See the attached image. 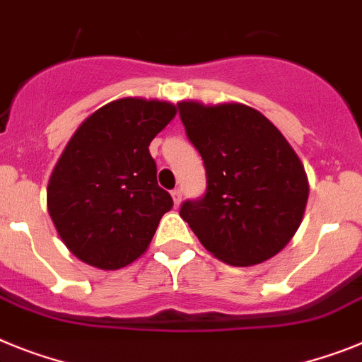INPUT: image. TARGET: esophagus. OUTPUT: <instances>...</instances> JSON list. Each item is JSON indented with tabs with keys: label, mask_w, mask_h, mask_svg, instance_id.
<instances>
[{
	"label": "esophagus",
	"mask_w": 362,
	"mask_h": 362,
	"mask_svg": "<svg viewBox=\"0 0 362 362\" xmlns=\"http://www.w3.org/2000/svg\"><path fill=\"white\" fill-rule=\"evenodd\" d=\"M171 197H173V204H175V207L180 206V202H182V191L180 189H175L171 193Z\"/></svg>",
	"instance_id": "1"
}]
</instances>
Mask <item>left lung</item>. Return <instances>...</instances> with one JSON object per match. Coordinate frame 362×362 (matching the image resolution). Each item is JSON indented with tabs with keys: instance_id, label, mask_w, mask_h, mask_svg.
Returning <instances> with one entry per match:
<instances>
[{
	"instance_id": "obj_1",
	"label": "left lung",
	"mask_w": 362,
	"mask_h": 362,
	"mask_svg": "<svg viewBox=\"0 0 362 362\" xmlns=\"http://www.w3.org/2000/svg\"><path fill=\"white\" fill-rule=\"evenodd\" d=\"M182 124L206 165L202 200L180 207L202 246L231 266L275 257L306 211V171L282 133L257 109L224 102H178Z\"/></svg>"
}]
</instances>
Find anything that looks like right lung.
Returning <instances> with one entry per match:
<instances>
[{"label":"right lung","mask_w":362,"mask_h":362,"mask_svg":"<svg viewBox=\"0 0 362 362\" xmlns=\"http://www.w3.org/2000/svg\"><path fill=\"white\" fill-rule=\"evenodd\" d=\"M177 105L138 96L87 116L56 162L47 209L72 255L115 272L142 257L173 199L156 182L149 144Z\"/></svg>","instance_id":"1"}]
</instances>
